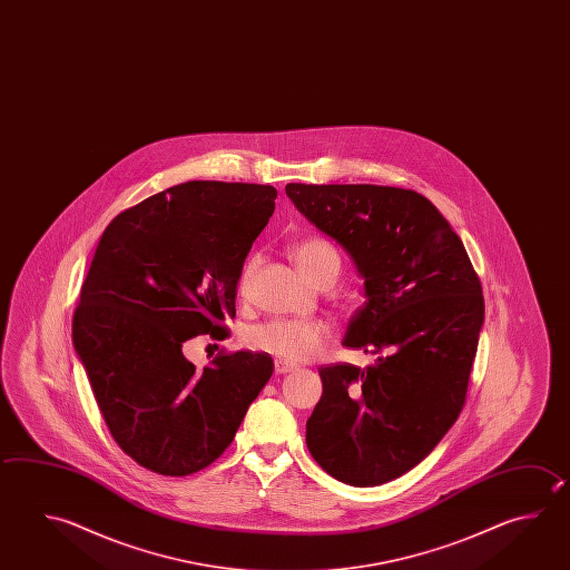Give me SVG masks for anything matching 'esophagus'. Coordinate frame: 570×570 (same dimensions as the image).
Segmentation results:
<instances>
[{
	"mask_svg": "<svg viewBox=\"0 0 570 570\" xmlns=\"http://www.w3.org/2000/svg\"><path fill=\"white\" fill-rule=\"evenodd\" d=\"M274 371H276V375H286V373L296 371V365H292V363L284 361V358H276L274 361Z\"/></svg>",
	"mask_w": 570,
	"mask_h": 570,
	"instance_id": "34e87169",
	"label": "esophagus"
}]
</instances>
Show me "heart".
Segmentation results:
<instances>
[{"label": "heart", "mask_w": 570, "mask_h": 570, "mask_svg": "<svg viewBox=\"0 0 570 570\" xmlns=\"http://www.w3.org/2000/svg\"><path fill=\"white\" fill-rule=\"evenodd\" d=\"M292 258L302 274L311 282L324 276H336L341 269V256L336 247L321 236L302 237L291 247ZM256 269V258L249 259L239 276L237 292L246 296ZM328 334V326L314 318H272L252 326L246 333V344L254 351L279 356L284 361H304L316 355Z\"/></svg>", "instance_id": "obj_1"}]
</instances>
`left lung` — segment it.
<instances>
[{
	"instance_id": "1",
	"label": "left lung",
	"mask_w": 570,
	"mask_h": 570,
	"mask_svg": "<svg viewBox=\"0 0 570 570\" xmlns=\"http://www.w3.org/2000/svg\"><path fill=\"white\" fill-rule=\"evenodd\" d=\"M286 195L365 278V306L343 344L375 356L366 368L321 366L306 445L338 482H391L423 462L462 413L482 284L460 236L417 191L288 183Z\"/></svg>"
}]
</instances>
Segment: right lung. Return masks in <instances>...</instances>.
I'll list each match as a JSON object with an SVG mask.
<instances>
[{"label":"right lung","instance_id":"add662e5","mask_svg":"<svg viewBox=\"0 0 570 570\" xmlns=\"http://www.w3.org/2000/svg\"><path fill=\"white\" fill-rule=\"evenodd\" d=\"M276 195L256 183H181L125 209L98 242L72 341L110 435L150 472L214 463L272 376L266 356L244 351L197 371L183 343L226 336Z\"/></svg>","mask_w":570,"mask_h":570}]
</instances>
